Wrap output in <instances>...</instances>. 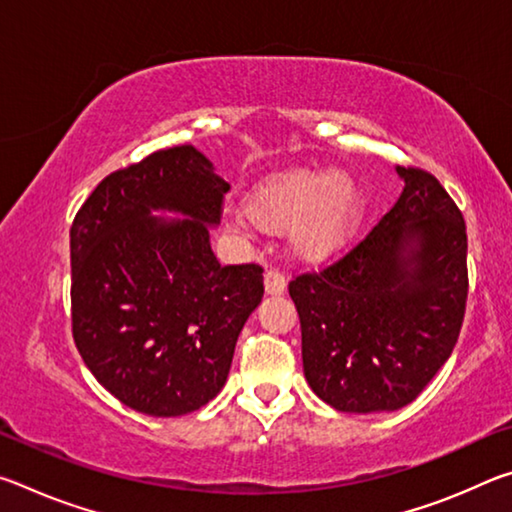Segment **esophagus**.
I'll return each instance as SVG.
<instances>
[{
  "mask_svg": "<svg viewBox=\"0 0 512 512\" xmlns=\"http://www.w3.org/2000/svg\"><path fill=\"white\" fill-rule=\"evenodd\" d=\"M264 287L268 296H282V293L287 291V277L271 268V271L264 273Z\"/></svg>",
  "mask_w": 512,
  "mask_h": 512,
  "instance_id": "esophagus-1",
  "label": "esophagus"
}]
</instances>
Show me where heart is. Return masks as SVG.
Returning <instances> with one entry per match:
<instances>
[{
	"label": "heart",
	"mask_w": 512,
	"mask_h": 512,
	"mask_svg": "<svg viewBox=\"0 0 512 512\" xmlns=\"http://www.w3.org/2000/svg\"><path fill=\"white\" fill-rule=\"evenodd\" d=\"M363 210L366 198L359 183L341 169L298 167L273 173L248 198L250 221L266 232L291 230L293 253L307 262L348 244Z\"/></svg>",
	"instance_id": "b5f03b06"
}]
</instances>
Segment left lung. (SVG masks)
I'll return each mask as SVG.
<instances>
[{"label": "left lung", "mask_w": 512, "mask_h": 512, "mask_svg": "<svg viewBox=\"0 0 512 512\" xmlns=\"http://www.w3.org/2000/svg\"><path fill=\"white\" fill-rule=\"evenodd\" d=\"M397 173L404 189L375 228L323 271L289 282L307 384L343 413L411 404L461 334L463 214L429 171Z\"/></svg>", "instance_id": "left-lung-1"}]
</instances>
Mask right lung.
<instances>
[{"instance_id":"right-lung-1","label":"right lung","mask_w":512,"mask_h":512,"mask_svg":"<svg viewBox=\"0 0 512 512\" xmlns=\"http://www.w3.org/2000/svg\"><path fill=\"white\" fill-rule=\"evenodd\" d=\"M228 189L201 151L173 146L110 173L74 216V343L99 384L135 411L176 418L214 400L262 302V266H221L212 253Z\"/></svg>"}]
</instances>
